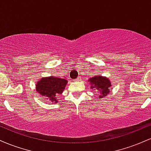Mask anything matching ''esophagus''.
Returning <instances> with one entry per match:
<instances>
[{
    "label": "esophagus",
    "instance_id": "34e87169",
    "mask_svg": "<svg viewBox=\"0 0 151 151\" xmlns=\"http://www.w3.org/2000/svg\"><path fill=\"white\" fill-rule=\"evenodd\" d=\"M81 77H77V79H75V81H81Z\"/></svg>",
    "mask_w": 151,
    "mask_h": 151
}]
</instances>
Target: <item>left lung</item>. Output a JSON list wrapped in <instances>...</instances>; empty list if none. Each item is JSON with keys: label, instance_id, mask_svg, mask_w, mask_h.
Here are the masks:
<instances>
[{"label": "left lung", "instance_id": "1", "mask_svg": "<svg viewBox=\"0 0 151 151\" xmlns=\"http://www.w3.org/2000/svg\"><path fill=\"white\" fill-rule=\"evenodd\" d=\"M88 81L91 84L90 86L91 89L98 91L99 96L97 98L99 99L104 97L109 93H110V87L111 86V84L108 78L100 75L94 76V77L89 78Z\"/></svg>", "mask_w": 151, "mask_h": 151}]
</instances>
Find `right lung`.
Returning <instances> with one entry per match:
<instances>
[{
	"mask_svg": "<svg viewBox=\"0 0 151 151\" xmlns=\"http://www.w3.org/2000/svg\"><path fill=\"white\" fill-rule=\"evenodd\" d=\"M67 84V80L65 79L53 76L43 77L36 84V91L55 104L58 103V98L63 92Z\"/></svg>",
	"mask_w": 151,
	"mask_h": 151,
	"instance_id": "add662e5",
	"label": "right lung"
}]
</instances>
